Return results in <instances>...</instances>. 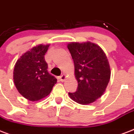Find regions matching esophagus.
<instances>
[{
    "label": "esophagus",
    "mask_w": 134,
    "mask_h": 134,
    "mask_svg": "<svg viewBox=\"0 0 134 134\" xmlns=\"http://www.w3.org/2000/svg\"><path fill=\"white\" fill-rule=\"evenodd\" d=\"M66 75L65 74H63L62 75L59 77V80L61 82H64V80H66Z\"/></svg>",
    "instance_id": "1"
}]
</instances>
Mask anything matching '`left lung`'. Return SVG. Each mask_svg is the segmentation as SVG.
I'll return each instance as SVG.
<instances>
[{"label":"left lung","mask_w":134,"mask_h":134,"mask_svg":"<svg viewBox=\"0 0 134 134\" xmlns=\"http://www.w3.org/2000/svg\"><path fill=\"white\" fill-rule=\"evenodd\" d=\"M74 62L75 77L78 87L68 93L75 102L88 105L96 101L105 92L110 79V67L105 54L98 44L87 41L67 44Z\"/></svg>","instance_id":"1"}]
</instances>
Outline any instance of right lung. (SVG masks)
I'll use <instances>...</instances> for the list:
<instances>
[{
    "label": "right lung",
    "mask_w": 134,
    "mask_h": 134,
    "mask_svg": "<svg viewBox=\"0 0 134 134\" xmlns=\"http://www.w3.org/2000/svg\"><path fill=\"white\" fill-rule=\"evenodd\" d=\"M50 44H40L24 53L13 71L14 85L19 93L31 101H38L50 94L57 80L47 71L44 54Z\"/></svg>",
    "instance_id": "1"
}]
</instances>
